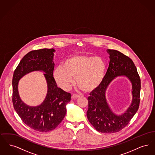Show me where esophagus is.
<instances>
[{"mask_svg": "<svg viewBox=\"0 0 155 155\" xmlns=\"http://www.w3.org/2000/svg\"><path fill=\"white\" fill-rule=\"evenodd\" d=\"M80 96L79 95H77V94H73L72 96H71V97H72V99H77L78 97H79Z\"/></svg>", "mask_w": 155, "mask_h": 155, "instance_id": "esophagus-1", "label": "esophagus"}]
</instances>
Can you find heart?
I'll list each match as a JSON object with an SVG mask.
<instances>
[{
	"instance_id": "heart-1",
	"label": "heart",
	"mask_w": 155,
	"mask_h": 155,
	"mask_svg": "<svg viewBox=\"0 0 155 155\" xmlns=\"http://www.w3.org/2000/svg\"><path fill=\"white\" fill-rule=\"evenodd\" d=\"M106 64L101 57L75 55L66 59L62 66L56 67L53 76L60 88L68 90L75 77L77 86L85 92H92L102 83L106 71Z\"/></svg>"
}]
</instances>
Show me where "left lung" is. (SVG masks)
<instances>
[{"label":"left lung","instance_id":"8db88e82","mask_svg":"<svg viewBox=\"0 0 155 155\" xmlns=\"http://www.w3.org/2000/svg\"><path fill=\"white\" fill-rule=\"evenodd\" d=\"M110 62L101 85L88 97L87 116L97 131L117 133L127 125L139 108L140 80L133 60L118 51L107 49ZM118 76H125L132 84V102L127 110L117 115L111 110L105 98V91L110 82Z\"/></svg>","mask_w":155,"mask_h":155}]
</instances>
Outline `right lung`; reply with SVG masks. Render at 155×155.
I'll return each mask as SVG.
<instances>
[{
	"label": "right lung",
	"instance_id": "right-lung-1",
	"mask_svg": "<svg viewBox=\"0 0 155 155\" xmlns=\"http://www.w3.org/2000/svg\"><path fill=\"white\" fill-rule=\"evenodd\" d=\"M54 52V49H42L28 53L15 68L13 77L12 101L15 110L26 125L39 132H49L58 127L64 117L66 104L71 100V94L58 87L53 78ZM35 71L45 72L48 92L40 105L30 107L20 98L18 84L23 76Z\"/></svg>",
	"mask_w": 155,
	"mask_h": 155
}]
</instances>
